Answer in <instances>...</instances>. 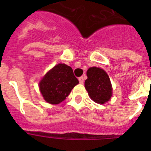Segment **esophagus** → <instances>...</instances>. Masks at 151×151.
<instances>
[{
    "mask_svg": "<svg viewBox=\"0 0 151 151\" xmlns=\"http://www.w3.org/2000/svg\"><path fill=\"white\" fill-rule=\"evenodd\" d=\"M78 81H79L80 84H83L84 81H85V76H81L78 78Z\"/></svg>",
    "mask_w": 151,
    "mask_h": 151,
    "instance_id": "obj_1",
    "label": "esophagus"
}]
</instances>
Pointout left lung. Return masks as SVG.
Listing matches in <instances>:
<instances>
[{
	"instance_id": "8db88e82",
	"label": "left lung",
	"mask_w": 151,
	"mask_h": 151,
	"mask_svg": "<svg viewBox=\"0 0 151 151\" xmlns=\"http://www.w3.org/2000/svg\"><path fill=\"white\" fill-rule=\"evenodd\" d=\"M87 76L85 87L91 98L101 104L109 101L112 96V85L106 72L100 68L91 67L88 69Z\"/></svg>"
}]
</instances>
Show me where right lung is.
Returning <instances> with one entry per match:
<instances>
[{
  "instance_id": "1",
  "label": "right lung",
  "mask_w": 151,
  "mask_h": 151,
  "mask_svg": "<svg viewBox=\"0 0 151 151\" xmlns=\"http://www.w3.org/2000/svg\"><path fill=\"white\" fill-rule=\"evenodd\" d=\"M78 84L73 69L66 64H57L45 75L39 83L44 99L49 104H57L68 97L72 89Z\"/></svg>"
}]
</instances>
